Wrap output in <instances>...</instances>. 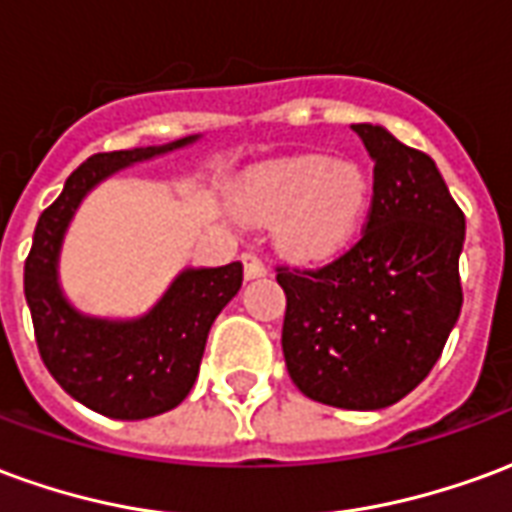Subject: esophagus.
Wrapping results in <instances>:
<instances>
[{
    "label": "esophagus",
    "instance_id": "esophagus-1",
    "mask_svg": "<svg viewBox=\"0 0 512 512\" xmlns=\"http://www.w3.org/2000/svg\"><path fill=\"white\" fill-rule=\"evenodd\" d=\"M244 277L246 279H257V277H266V266H263V260L257 255H244Z\"/></svg>",
    "mask_w": 512,
    "mask_h": 512
}]
</instances>
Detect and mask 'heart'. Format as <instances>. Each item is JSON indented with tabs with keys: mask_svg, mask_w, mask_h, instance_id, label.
I'll return each mask as SVG.
<instances>
[{
	"mask_svg": "<svg viewBox=\"0 0 512 512\" xmlns=\"http://www.w3.org/2000/svg\"><path fill=\"white\" fill-rule=\"evenodd\" d=\"M373 202V183L356 161L279 158L249 178L241 211L274 224L277 249L293 263L321 266L351 249Z\"/></svg>",
	"mask_w": 512,
	"mask_h": 512,
	"instance_id": "b5f03b06",
	"label": "heart"
}]
</instances>
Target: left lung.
<instances>
[{
  "label": "left lung",
  "mask_w": 512,
  "mask_h": 512,
  "mask_svg": "<svg viewBox=\"0 0 512 512\" xmlns=\"http://www.w3.org/2000/svg\"><path fill=\"white\" fill-rule=\"evenodd\" d=\"M351 128L373 158L367 230L321 271L279 268L282 351L307 397L378 411L428 376L458 323L466 219L433 158L384 126Z\"/></svg>",
  "instance_id": "1"
}]
</instances>
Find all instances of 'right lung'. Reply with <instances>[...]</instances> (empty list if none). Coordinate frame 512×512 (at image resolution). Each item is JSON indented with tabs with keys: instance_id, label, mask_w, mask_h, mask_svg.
Segmentation results:
<instances>
[{
	"instance_id": "add662e5",
	"label": "right lung",
	"mask_w": 512,
	"mask_h": 512,
	"mask_svg": "<svg viewBox=\"0 0 512 512\" xmlns=\"http://www.w3.org/2000/svg\"><path fill=\"white\" fill-rule=\"evenodd\" d=\"M202 134L167 145L95 153L65 180L32 235L24 296L43 365L82 406L112 419H147L175 408L200 373L216 315L244 282V266H186L142 315L104 318L79 310L62 290L60 257L73 216L117 172L197 145Z\"/></svg>"
}]
</instances>
